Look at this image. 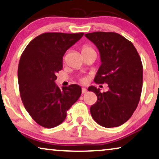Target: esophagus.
Returning <instances> with one entry per match:
<instances>
[{
	"mask_svg": "<svg viewBox=\"0 0 159 159\" xmlns=\"http://www.w3.org/2000/svg\"><path fill=\"white\" fill-rule=\"evenodd\" d=\"M87 92H88V90H87L86 88H82V94H84V93H86Z\"/></svg>",
	"mask_w": 159,
	"mask_h": 159,
	"instance_id": "34e87169",
	"label": "esophagus"
}]
</instances>
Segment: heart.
<instances>
[{"instance_id":"1","label":"heart","mask_w":159,"mask_h":159,"mask_svg":"<svg viewBox=\"0 0 159 159\" xmlns=\"http://www.w3.org/2000/svg\"><path fill=\"white\" fill-rule=\"evenodd\" d=\"M82 53L83 54V56L84 55H87V54H89V53H96V51H95V50L94 49V48H93L92 45H90V44H84L82 46ZM66 54L63 56V61H66ZM86 80H82V82H85Z\"/></svg>"}]
</instances>
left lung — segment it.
Listing matches in <instances>:
<instances>
[{"label":"left lung","mask_w":159,"mask_h":159,"mask_svg":"<svg viewBox=\"0 0 159 159\" xmlns=\"http://www.w3.org/2000/svg\"><path fill=\"white\" fill-rule=\"evenodd\" d=\"M85 37L100 51L101 65L94 79L96 84L107 83V92L90 86L97 95L90 114L104 127H119L125 123L138 107L143 88V64L134 45L113 32H95Z\"/></svg>","instance_id":"left-lung-1"}]
</instances>
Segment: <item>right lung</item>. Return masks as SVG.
<instances>
[{
  "mask_svg": "<svg viewBox=\"0 0 159 159\" xmlns=\"http://www.w3.org/2000/svg\"><path fill=\"white\" fill-rule=\"evenodd\" d=\"M83 34L45 32L34 38L21 54L18 67L21 101L32 119L43 127L62 123L81 95L80 86L73 84L61 90L55 80L63 68L65 52Z\"/></svg>",
  "mask_w": 159,
  "mask_h": 159,
  "instance_id": "add662e5",
  "label": "right lung"
}]
</instances>
